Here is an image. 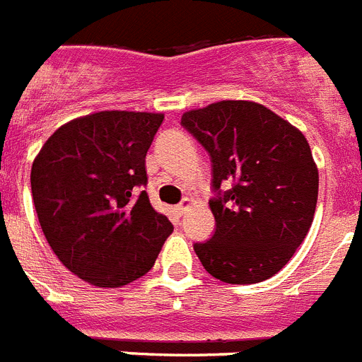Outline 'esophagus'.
Here are the masks:
<instances>
[{"label":"esophagus","instance_id":"esophagus-1","mask_svg":"<svg viewBox=\"0 0 362 362\" xmlns=\"http://www.w3.org/2000/svg\"><path fill=\"white\" fill-rule=\"evenodd\" d=\"M190 206H192V199H190V197H185L183 202L177 205V212L179 214H185V212H187Z\"/></svg>","mask_w":362,"mask_h":362}]
</instances>
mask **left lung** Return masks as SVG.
I'll list each match as a JSON object with an SVG mask.
<instances>
[{
	"mask_svg": "<svg viewBox=\"0 0 362 362\" xmlns=\"http://www.w3.org/2000/svg\"><path fill=\"white\" fill-rule=\"evenodd\" d=\"M181 124L205 146L218 190L214 236L196 243L203 267L227 284L267 280L291 260L313 223L319 168L300 129L252 100L185 111ZM230 180L225 193L218 187Z\"/></svg>",
	"mask_w": 362,
	"mask_h": 362,
	"instance_id": "obj_1",
	"label": "left lung"
}]
</instances>
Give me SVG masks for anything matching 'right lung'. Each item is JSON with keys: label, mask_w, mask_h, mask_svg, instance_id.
Returning <instances> with one entry per match:
<instances>
[{"label": "right lung", "mask_w": 362, "mask_h": 362, "mask_svg": "<svg viewBox=\"0 0 362 362\" xmlns=\"http://www.w3.org/2000/svg\"><path fill=\"white\" fill-rule=\"evenodd\" d=\"M165 115L97 111L45 141L30 168L43 236L67 269L97 287H122L153 267L174 227L151 206L146 151Z\"/></svg>", "instance_id": "obj_1"}]
</instances>
